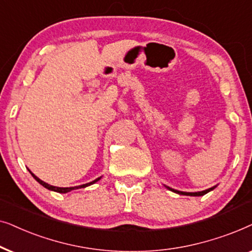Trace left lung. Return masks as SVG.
<instances>
[{
	"label": "left lung",
	"mask_w": 252,
	"mask_h": 252,
	"mask_svg": "<svg viewBox=\"0 0 252 252\" xmlns=\"http://www.w3.org/2000/svg\"><path fill=\"white\" fill-rule=\"evenodd\" d=\"M168 189H170V188H168ZM214 188H210V189L207 190H204V191H199V192H183V191H177V190H174V189H170L172 191H174V192L176 193H180V194H186V196H203V194H205L209 192V191L213 190Z\"/></svg>",
	"instance_id": "obj_1"
}]
</instances>
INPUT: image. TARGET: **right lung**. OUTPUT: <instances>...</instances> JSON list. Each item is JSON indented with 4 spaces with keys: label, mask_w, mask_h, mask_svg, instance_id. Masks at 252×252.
<instances>
[{
    "label": "right lung",
    "mask_w": 252,
    "mask_h": 252,
    "mask_svg": "<svg viewBox=\"0 0 252 252\" xmlns=\"http://www.w3.org/2000/svg\"><path fill=\"white\" fill-rule=\"evenodd\" d=\"M31 173V172H30ZM32 174V176L34 177V179L38 181V182L41 184L42 187H45V188H47V189L48 190H53V191H56V192H60V193H65V192H69V191H71V190H75V189H79V188H85V187H87V186H91V184H93V183H95V182H98V181L101 179V177H99V179H96V180H94V181H92V182H90V183H86V184H83V186H79V187H71V188H59V187H54V186H50V184H48V183H46V182H43V181H41L39 179V177H36L34 174L33 173H31Z\"/></svg>",
    "instance_id": "1"
}]
</instances>
